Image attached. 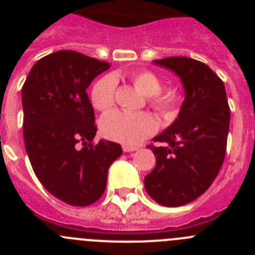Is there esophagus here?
I'll return each mask as SVG.
<instances>
[{
    "mask_svg": "<svg viewBox=\"0 0 255 255\" xmlns=\"http://www.w3.org/2000/svg\"><path fill=\"white\" fill-rule=\"evenodd\" d=\"M138 149V147H130V145H123V150L124 152H134V150Z\"/></svg>",
    "mask_w": 255,
    "mask_h": 255,
    "instance_id": "esophagus-1",
    "label": "esophagus"
}]
</instances>
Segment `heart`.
<instances>
[{
  "instance_id": "1",
  "label": "heart",
  "mask_w": 255,
  "mask_h": 255,
  "mask_svg": "<svg viewBox=\"0 0 255 255\" xmlns=\"http://www.w3.org/2000/svg\"><path fill=\"white\" fill-rule=\"evenodd\" d=\"M132 83L139 91L147 96V102L161 117L168 120L179 111L181 93L177 88L162 89V80L149 70H140L131 76ZM91 100L94 108L106 112L111 110L116 100V80L114 76H105L93 85ZM157 129V121L147 112L128 114L112 111L101 119V132L110 140L125 145H135L150 136Z\"/></svg>"
}]
</instances>
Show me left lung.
Masks as SVG:
<instances>
[{
	"mask_svg": "<svg viewBox=\"0 0 255 255\" xmlns=\"http://www.w3.org/2000/svg\"><path fill=\"white\" fill-rule=\"evenodd\" d=\"M181 79L185 100L175 123L148 147L155 167L144 177L149 197L164 207L188 204L212 185L226 154L230 107L224 82L200 61L189 57L154 60Z\"/></svg>",
	"mask_w": 255,
	"mask_h": 255,
	"instance_id": "1",
	"label": "left lung"
}]
</instances>
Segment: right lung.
<instances>
[{
    "label": "right lung",
    "mask_w": 255,
    "mask_h": 255,
    "mask_svg": "<svg viewBox=\"0 0 255 255\" xmlns=\"http://www.w3.org/2000/svg\"><path fill=\"white\" fill-rule=\"evenodd\" d=\"M108 67L79 52L57 51L35 62L21 88L22 135L31 167L46 190L70 206L100 199L108 168L123 153L114 141L93 143L97 126L87 88Z\"/></svg>",
    "instance_id": "right-lung-1"
}]
</instances>
